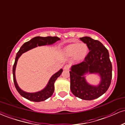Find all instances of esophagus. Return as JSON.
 Masks as SVG:
<instances>
[{"label": "esophagus", "instance_id": "1", "mask_svg": "<svg viewBox=\"0 0 125 125\" xmlns=\"http://www.w3.org/2000/svg\"><path fill=\"white\" fill-rule=\"evenodd\" d=\"M69 69V66L67 65V64H66V65H65L63 67V69L64 70H68Z\"/></svg>", "mask_w": 125, "mask_h": 125}]
</instances>
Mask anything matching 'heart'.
<instances>
[{"label": "heart", "instance_id": "obj_1", "mask_svg": "<svg viewBox=\"0 0 125 125\" xmlns=\"http://www.w3.org/2000/svg\"><path fill=\"white\" fill-rule=\"evenodd\" d=\"M64 53L68 56H73L76 61H81L85 58L88 52V47L85 43H73L64 48Z\"/></svg>", "mask_w": 125, "mask_h": 125}]
</instances>
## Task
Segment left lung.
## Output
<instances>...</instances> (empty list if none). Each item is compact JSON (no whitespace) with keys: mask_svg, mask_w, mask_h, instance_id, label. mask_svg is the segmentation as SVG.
I'll use <instances>...</instances> for the list:
<instances>
[{"mask_svg":"<svg viewBox=\"0 0 125 125\" xmlns=\"http://www.w3.org/2000/svg\"><path fill=\"white\" fill-rule=\"evenodd\" d=\"M80 40L86 44L89 52L83 61L71 67V90L81 99L94 100L101 96L109 87L112 66L109 52L100 42L88 36ZM87 74L98 75L100 82L97 85L90 84L85 78Z\"/></svg>","mask_w":125,"mask_h":125,"instance_id":"8db88e82","label":"left lung"}]
</instances>
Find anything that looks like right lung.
Masks as SVG:
<instances>
[{
    "instance_id": "obj_1",
    "label": "right lung",
    "mask_w": 125,
    "mask_h": 125,
    "mask_svg": "<svg viewBox=\"0 0 125 125\" xmlns=\"http://www.w3.org/2000/svg\"><path fill=\"white\" fill-rule=\"evenodd\" d=\"M60 40H61L60 38L56 36H36L32 38L29 41L25 43L20 48L19 51H18V52L16 54V56L15 63H14L13 67V82L16 89L19 94H21V96L31 100V101L39 102L44 101V100L48 99L53 94L54 90V82H55L56 80L58 79V77H59L62 73V69H61L59 71L52 76L50 79L49 80L46 86L43 89L39 90V91L36 92L31 93L24 91L19 86L16 81V67L17 63H18L19 58L21 56V55L23 53L38 46L52 45V44H54V43H56L58 41H60Z\"/></svg>"
}]
</instances>
